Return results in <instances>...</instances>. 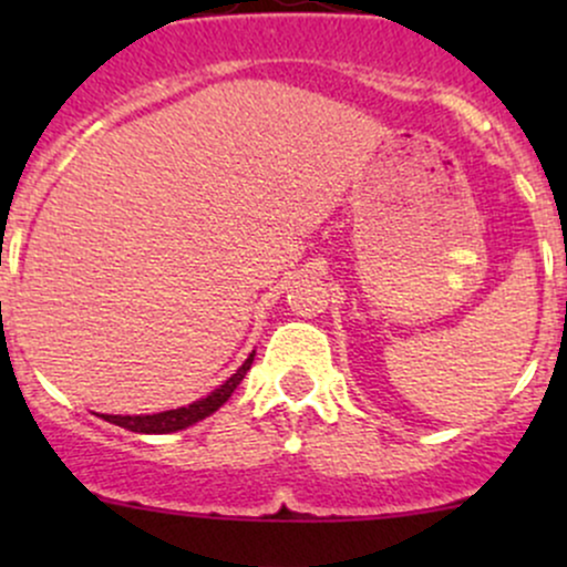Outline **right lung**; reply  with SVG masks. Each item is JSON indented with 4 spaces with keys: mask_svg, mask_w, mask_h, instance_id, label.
<instances>
[{
    "mask_svg": "<svg viewBox=\"0 0 567 567\" xmlns=\"http://www.w3.org/2000/svg\"><path fill=\"white\" fill-rule=\"evenodd\" d=\"M252 357H256V354L247 357V360L243 362V368H239L229 381L220 383L216 392L207 394L205 400L192 402V405H188V408L165 410V413H154V415H101V419L109 421V424H116V426L130 429V432H138V434H171V432H181V429L197 424V421L207 419V415H210V413H216V410L224 405L226 400H229L234 389L239 386V381H243L247 370H250Z\"/></svg>",
    "mask_w": 567,
    "mask_h": 567,
    "instance_id": "right-lung-1",
    "label": "right lung"
}]
</instances>
